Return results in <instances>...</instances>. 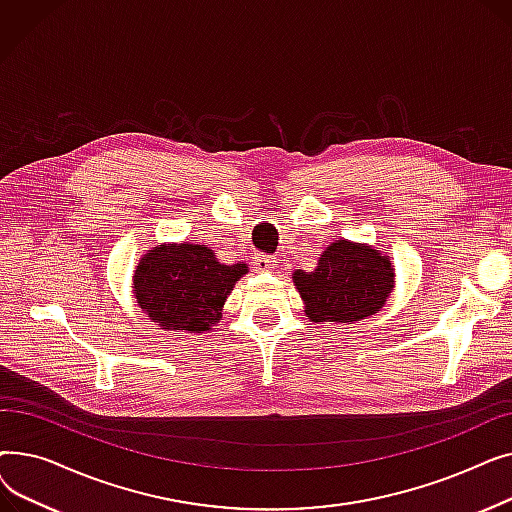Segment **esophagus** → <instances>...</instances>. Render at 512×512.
<instances>
[{
  "instance_id": "obj_1",
  "label": "esophagus",
  "mask_w": 512,
  "mask_h": 512,
  "mask_svg": "<svg viewBox=\"0 0 512 512\" xmlns=\"http://www.w3.org/2000/svg\"><path fill=\"white\" fill-rule=\"evenodd\" d=\"M276 257H270V255H263V253H257L255 257H253V265H255V270H259V272H267V270H274L276 267Z\"/></svg>"
}]
</instances>
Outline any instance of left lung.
<instances>
[{"mask_svg": "<svg viewBox=\"0 0 512 512\" xmlns=\"http://www.w3.org/2000/svg\"><path fill=\"white\" fill-rule=\"evenodd\" d=\"M311 321L353 324L378 313L394 288V270L371 247L336 240L319 257L313 272H294Z\"/></svg>", "mask_w": 512, "mask_h": 512, "instance_id": "left-lung-1", "label": "left lung"}]
</instances>
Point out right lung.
Segmentation results:
<instances>
[{
  "instance_id": "1",
  "label": "right lung",
  "mask_w": 512,
  "mask_h": 512,
  "mask_svg": "<svg viewBox=\"0 0 512 512\" xmlns=\"http://www.w3.org/2000/svg\"><path fill=\"white\" fill-rule=\"evenodd\" d=\"M245 263L224 265L205 245H161L134 270V297L164 330L205 332L220 321Z\"/></svg>"
}]
</instances>
